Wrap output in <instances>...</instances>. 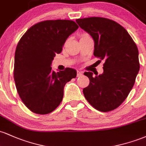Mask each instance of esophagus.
<instances>
[{
  "label": "esophagus",
  "instance_id": "esophagus-1",
  "mask_svg": "<svg viewBox=\"0 0 146 146\" xmlns=\"http://www.w3.org/2000/svg\"><path fill=\"white\" fill-rule=\"evenodd\" d=\"M82 71H77V76L79 77L81 75H82Z\"/></svg>",
  "mask_w": 146,
  "mask_h": 146
}]
</instances>
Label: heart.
<instances>
[{"instance_id":"b5f03b06","label":"heart","mask_w":146,"mask_h":146,"mask_svg":"<svg viewBox=\"0 0 146 146\" xmlns=\"http://www.w3.org/2000/svg\"><path fill=\"white\" fill-rule=\"evenodd\" d=\"M86 36H88V34H82V35L81 38H82V37H86Z\"/></svg>"}]
</instances>
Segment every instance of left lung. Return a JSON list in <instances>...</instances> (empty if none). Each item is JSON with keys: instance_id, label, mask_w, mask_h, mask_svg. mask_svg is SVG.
Instances as JSON below:
<instances>
[{"instance_id": "obj_1", "label": "left lung", "mask_w": 146, "mask_h": 146, "mask_svg": "<svg viewBox=\"0 0 146 146\" xmlns=\"http://www.w3.org/2000/svg\"><path fill=\"white\" fill-rule=\"evenodd\" d=\"M76 23L94 40V56L105 61L102 74L84 73L90 80L84 95L98 110H115L128 97L139 71L137 45L125 28L113 20L90 17L77 19Z\"/></svg>"}]
</instances>
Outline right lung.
Returning <instances> with one entry per match:
<instances>
[{
	"instance_id": "obj_1",
	"label": "right lung",
	"mask_w": 146,
	"mask_h": 146,
	"mask_svg": "<svg viewBox=\"0 0 146 146\" xmlns=\"http://www.w3.org/2000/svg\"><path fill=\"white\" fill-rule=\"evenodd\" d=\"M69 20H48L33 25L22 36L15 51L14 78L23 104L33 113L46 115L62 101L64 87L76 77L75 69L53 71L51 64L66 40L78 29Z\"/></svg>"
}]
</instances>
